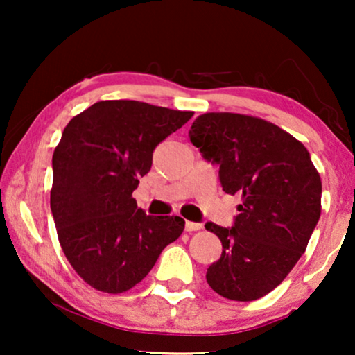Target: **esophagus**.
I'll use <instances>...</instances> for the list:
<instances>
[{"label":"esophagus","instance_id":"obj_1","mask_svg":"<svg viewBox=\"0 0 355 355\" xmlns=\"http://www.w3.org/2000/svg\"><path fill=\"white\" fill-rule=\"evenodd\" d=\"M202 230L200 223H193V221H186V231L192 232V231H198Z\"/></svg>","mask_w":355,"mask_h":355}]
</instances>
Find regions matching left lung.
<instances>
[{
  "mask_svg": "<svg viewBox=\"0 0 355 355\" xmlns=\"http://www.w3.org/2000/svg\"><path fill=\"white\" fill-rule=\"evenodd\" d=\"M189 137L220 166L223 191L242 196L232 227L205 225L223 245L207 283L231 300L263 297L294 268L320 220L322 179L310 153L278 125L236 113L198 116Z\"/></svg>",
  "mask_w": 355,
  "mask_h": 355,
  "instance_id": "left-lung-1",
  "label": "left lung"
}]
</instances>
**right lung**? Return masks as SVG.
Returning a JSON list of instances; mask_svg holds the SVG:
<instances>
[{
    "mask_svg": "<svg viewBox=\"0 0 355 355\" xmlns=\"http://www.w3.org/2000/svg\"><path fill=\"white\" fill-rule=\"evenodd\" d=\"M193 116L134 100H105L74 116L53 153L50 196L61 249L92 288L125 293L182 234L181 216H150L132 198L153 150Z\"/></svg>",
    "mask_w": 355,
    "mask_h": 355,
    "instance_id": "obj_1",
    "label": "right lung"
}]
</instances>
